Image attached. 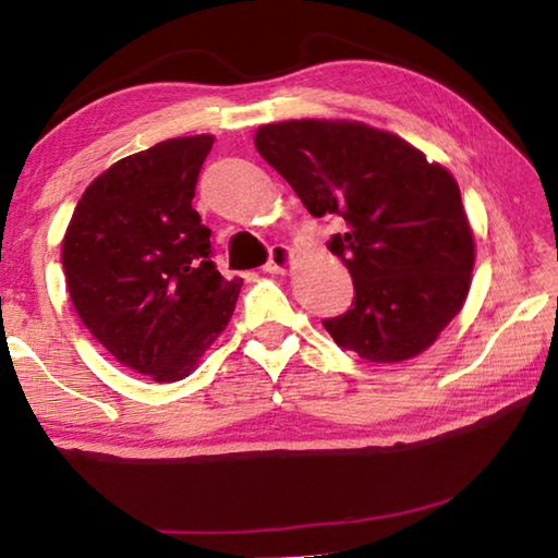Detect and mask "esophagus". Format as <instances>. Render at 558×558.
I'll use <instances>...</instances> for the list:
<instances>
[{"instance_id":"obj_1","label":"esophagus","mask_w":558,"mask_h":558,"mask_svg":"<svg viewBox=\"0 0 558 558\" xmlns=\"http://www.w3.org/2000/svg\"><path fill=\"white\" fill-rule=\"evenodd\" d=\"M290 266H292V251L288 248V245H282V243L270 245V258H268L266 266H263V270H266V272H286Z\"/></svg>"}]
</instances>
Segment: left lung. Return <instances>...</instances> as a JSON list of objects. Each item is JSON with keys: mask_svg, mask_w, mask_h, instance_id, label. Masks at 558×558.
<instances>
[{"mask_svg": "<svg viewBox=\"0 0 558 558\" xmlns=\"http://www.w3.org/2000/svg\"><path fill=\"white\" fill-rule=\"evenodd\" d=\"M260 157L313 216H339L327 241L354 280L344 315L323 319L366 362L428 349L460 313L475 243L456 179L393 132L347 120H288L256 132Z\"/></svg>", "mask_w": 558, "mask_h": 558, "instance_id": "obj_1", "label": "left lung"}]
</instances>
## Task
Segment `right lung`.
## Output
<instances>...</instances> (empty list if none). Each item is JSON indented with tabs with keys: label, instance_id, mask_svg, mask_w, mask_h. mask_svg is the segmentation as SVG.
I'll list each match as a JSON object with an SVG mask.
<instances>
[{
	"label": "right lung",
	"instance_id": "1",
	"mask_svg": "<svg viewBox=\"0 0 558 558\" xmlns=\"http://www.w3.org/2000/svg\"><path fill=\"white\" fill-rule=\"evenodd\" d=\"M211 135L165 140L102 172L71 216L63 272L75 313L118 359L155 381L194 372L233 315L241 278L211 260L192 209Z\"/></svg>",
	"mask_w": 558,
	"mask_h": 558
}]
</instances>
